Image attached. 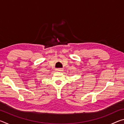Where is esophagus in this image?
Instances as JSON below:
<instances>
[{
  "label": "esophagus",
  "mask_w": 124,
  "mask_h": 124,
  "mask_svg": "<svg viewBox=\"0 0 124 124\" xmlns=\"http://www.w3.org/2000/svg\"><path fill=\"white\" fill-rule=\"evenodd\" d=\"M63 70L62 68H57V69H56V72H61V71H63Z\"/></svg>",
  "instance_id": "34e87169"
}]
</instances>
